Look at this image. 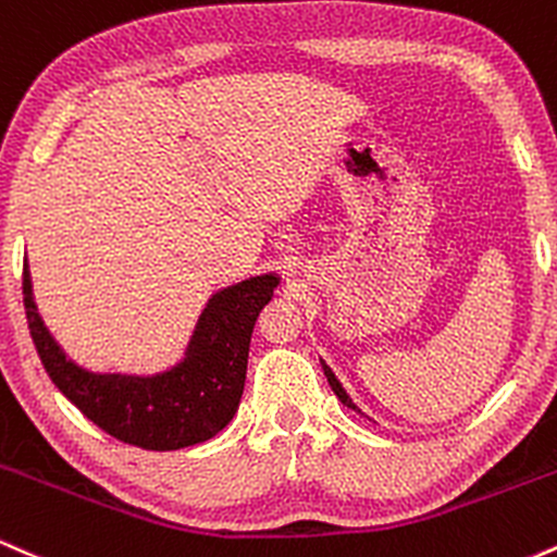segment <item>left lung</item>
I'll return each mask as SVG.
<instances>
[{
    "instance_id": "obj_1",
    "label": "left lung",
    "mask_w": 557,
    "mask_h": 557,
    "mask_svg": "<svg viewBox=\"0 0 557 557\" xmlns=\"http://www.w3.org/2000/svg\"><path fill=\"white\" fill-rule=\"evenodd\" d=\"M322 369H324V376H327V382H330L332 393H335V395H337V398H341V403H343V406L354 408V411H359V413H361V408H359V406H356V403H354V400H350V395H348V393H345V387L341 385V380H337V376H335V372H332V369H330V367H327V363H324V361H322Z\"/></svg>"
}]
</instances>
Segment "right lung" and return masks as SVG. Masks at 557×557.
Instances as JSON below:
<instances>
[{
    "instance_id": "1",
    "label": "right lung",
    "mask_w": 557,
    "mask_h": 557,
    "mask_svg": "<svg viewBox=\"0 0 557 557\" xmlns=\"http://www.w3.org/2000/svg\"><path fill=\"white\" fill-rule=\"evenodd\" d=\"M277 285V274L267 272L212 293L183 359L164 372H91L70 359L47 330L36 309L28 261L23 264L25 317L47 374L83 417L144 450L207 443L233 421L246 385L253 324Z\"/></svg>"
}]
</instances>
